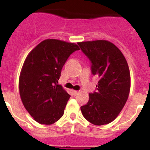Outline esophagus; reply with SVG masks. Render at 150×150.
Wrapping results in <instances>:
<instances>
[{
    "instance_id": "obj_1",
    "label": "esophagus",
    "mask_w": 150,
    "mask_h": 150,
    "mask_svg": "<svg viewBox=\"0 0 150 150\" xmlns=\"http://www.w3.org/2000/svg\"><path fill=\"white\" fill-rule=\"evenodd\" d=\"M78 93H79V91H73V94L75 95V96H76Z\"/></svg>"
}]
</instances>
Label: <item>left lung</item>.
<instances>
[{
    "mask_svg": "<svg viewBox=\"0 0 150 150\" xmlns=\"http://www.w3.org/2000/svg\"><path fill=\"white\" fill-rule=\"evenodd\" d=\"M91 61V69L99 81L96 91L89 93V100L81 107L83 117L96 125L115 120L128 98L131 76L123 54L112 43L105 40L78 43Z\"/></svg>",
    "mask_w": 150,
    "mask_h": 150,
    "instance_id": "left-lung-1",
    "label": "left lung"
}]
</instances>
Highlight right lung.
I'll return each mask as SVG.
<instances>
[{"instance_id": "add662e5", "label": "right lung", "mask_w": 150, "mask_h": 150, "mask_svg": "<svg viewBox=\"0 0 150 150\" xmlns=\"http://www.w3.org/2000/svg\"><path fill=\"white\" fill-rule=\"evenodd\" d=\"M78 50L75 43L47 39L27 57L19 75V93L25 109L39 123L51 125L62 117L70 95L58 80L68 57Z\"/></svg>"}]
</instances>
